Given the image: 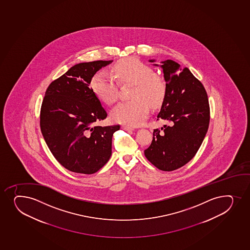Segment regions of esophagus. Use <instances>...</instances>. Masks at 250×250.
Wrapping results in <instances>:
<instances>
[{"label":"esophagus","instance_id":"esophagus-1","mask_svg":"<svg viewBox=\"0 0 250 250\" xmlns=\"http://www.w3.org/2000/svg\"><path fill=\"white\" fill-rule=\"evenodd\" d=\"M122 129L126 130V131H133V130H134L133 127L129 126V125H122Z\"/></svg>","mask_w":250,"mask_h":250}]
</instances>
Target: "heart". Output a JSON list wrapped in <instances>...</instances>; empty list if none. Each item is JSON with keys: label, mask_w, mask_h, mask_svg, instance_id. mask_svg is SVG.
I'll return each instance as SVG.
<instances>
[{"label": "heart", "mask_w": 250, "mask_h": 250, "mask_svg": "<svg viewBox=\"0 0 250 250\" xmlns=\"http://www.w3.org/2000/svg\"><path fill=\"white\" fill-rule=\"evenodd\" d=\"M117 80L134 84L132 101L120 102L110 113L113 121L132 126L140 125L148 116L149 107L159 105L166 92L164 78L156 75L149 65L134 58L123 59L113 68ZM91 86L100 100L111 105L117 98L116 81L110 73L100 71L91 81Z\"/></svg>", "instance_id": "obj_1"}]
</instances>
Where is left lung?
I'll use <instances>...</instances> for the list:
<instances>
[{
    "mask_svg": "<svg viewBox=\"0 0 250 250\" xmlns=\"http://www.w3.org/2000/svg\"><path fill=\"white\" fill-rule=\"evenodd\" d=\"M155 62V59L148 60ZM166 92L157 120L166 122L153 129L145 155L163 171H173L188 164L201 147L209 122V101L202 83L188 67L170 59L162 61Z\"/></svg>",
    "mask_w": 250,
    "mask_h": 250,
    "instance_id": "left-lung-1",
    "label": "left lung"
}]
</instances>
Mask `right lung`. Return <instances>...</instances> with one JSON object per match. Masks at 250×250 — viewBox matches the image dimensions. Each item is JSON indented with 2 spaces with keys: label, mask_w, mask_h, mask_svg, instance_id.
<instances>
[{
  "label": "right lung",
  "mask_w": 250,
  "mask_h": 250,
  "mask_svg": "<svg viewBox=\"0 0 250 250\" xmlns=\"http://www.w3.org/2000/svg\"><path fill=\"white\" fill-rule=\"evenodd\" d=\"M112 62L74 65L46 90L41 105V132L57 161L71 172L92 174L111 156L113 134L121 126L96 125L107 113L90 83L97 71Z\"/></svg>",
  "instance_id": "1"
}]
</instances>
